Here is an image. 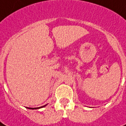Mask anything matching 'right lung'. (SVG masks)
<instances>
[{
	"instance_id": "obj_1",
	"label": "right lung",
	"mask_w": 126,
	"mask_h": 126,
	"mask_svg": "<svg viewBox=\"0 0 126 126\" xmlns=\"http://www.w3.org/2000/svg\"><path fill=\"white\" fill-rule=\"evenodd\" d=\"M45 106H46V105H45ZM45 106H43V107H45ZM38 107H38H37V108H31V109H39V108H42V107Z\"/></svg>"
}]
</instances>
